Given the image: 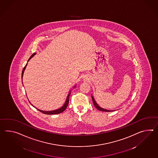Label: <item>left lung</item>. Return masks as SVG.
Segmentation results:
<instances>
[{
    "label": "left lung",
    "mask_w": 158,
    "mask_h": 158,
    "mask_svg": "<svg viewBox=\"0 0 158 158\" xmlns=\"http://www.w3.org/2000/svg\"><path fill=\"white\" fill-rule=\"evenodd\" d=\"M92 99H93V103L94 104V106H95V107L98 109V110H100L101 111H105V112H111L113 111H110V110H106V109H104V108H102L100 107H99V106H98V104H97L96 103V102L95 101V99H94V98H93V96H92Z\"/></svg>",
    "instance_id": "1"
}]
</instances>
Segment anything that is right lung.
<instances>
[{"mask_svg":"<svg viewBox=\"0 0 158 158\" xmlns=\"http://www.w3.org/2000/svg\"><path fill=\"white\" fill-rule=\"evenodd\" d=\"M35 54V53L32 54V55H31V56H30V58H29L28 60H30V59H31V58H32V57ZM26 65H27V64H26V65L24 66V67L23 68V71H22V77H23L24 71V69H25L26 67ZM70 94H71V91H69V94L68 96L67 97L66 100H65V103H64V104L63 105V106H62V107L60 108L59 109H58V110H54V111H44L40 110H39V109H37V110H38L39 111L42 112L43 114H48V115H52V114H60V113H61L62 112L64 111L65 110V109H66L67 107V106H68V104H69V98Z\"/></svg>","mask_w":158,"mask_h":158,"instance_id":"add662e5","label":"right lung"}]
</instances>
